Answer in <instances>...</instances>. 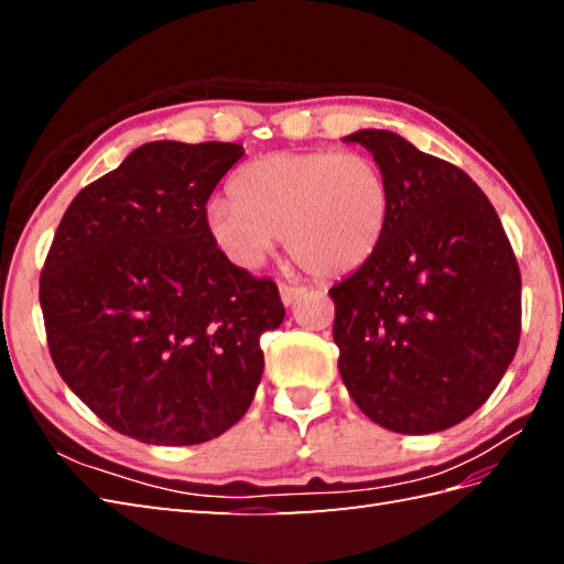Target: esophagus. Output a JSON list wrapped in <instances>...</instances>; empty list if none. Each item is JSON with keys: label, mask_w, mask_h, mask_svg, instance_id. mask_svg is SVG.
Returning <instances> with one entry per match:
<instances>
[{"label": "esophagus", "mask_w": 564, "mask_h": 564, "mask_svg": "<svg viewBox=\"0 0 564 564\" xmlns=\"http://www.w3.org/2000/svg\"><path fill=\"white\" fill-rule=\"evenodd\" d=\"M279 293H281V301H283V305H293L297 297L303 295V289L301 285H291V283H281L279 285Z\"/></svg>", "instance_id": "obj_1"}]
</instances>
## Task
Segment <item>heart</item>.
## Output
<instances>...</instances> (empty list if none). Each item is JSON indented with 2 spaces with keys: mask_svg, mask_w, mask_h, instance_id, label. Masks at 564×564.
I'll list each match as a JSON object with an SVG mask.
<instances>
[{
  "mask_svg": "<svg viewBox=\"0 0 564 564\" xmlns=\"http://www.w3.org/2000/svg\"><path fill=\"white\" fill-rule=\"evenodd\" d=\"M230 200L213 198L203 220L239 269H254L283 235L297 267L341 279L376 254L390 220V182L364 152H273L245 164Z\"/></svg>",
  "mask_w": 564,
  "mask_h": 564,
  "instance_id": "b5f03b06",
  "label": "heart"
}]
</instances>
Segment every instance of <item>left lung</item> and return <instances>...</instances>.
Segmentation results:
<instances>
[{"label": "left lung", "mask_w": 564, "mask_h": 564, "mask_svg": "<svg viewBox=\"0 0 564 564\" xmlns=\"http://www.w3.org/2000/svg\"><path fill=\"white\" fill-rule=\"evenodd\" d=\"M390 182L378 251L329 291L346 390L398 434H436L487 402L521 334V273L470 176L390 130H356Z\"/></svg>", "instance_id": "1"}]
</instances>
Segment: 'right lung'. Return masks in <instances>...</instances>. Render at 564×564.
<instances>
[{
    "label": "right lung",
    "mask_w": 564,
    "mask_h": 564,
    "mask_svg": "<svg viewBox=\"0 0 564 564\" xmlns=\"http://www.w3.org/2000/svg\"><path fill=\"white\" fill-rule=\"evenodd\" d=\"M235 142H148L82 188L41 273L53 364L121 434L194 446L249 410L263 332L283 322L279 289L235 267L203 213L242 160Z\"/></svg>",
    "instance_id": "add662e5"
}]
</instances>
